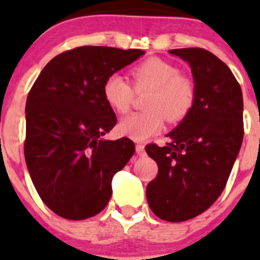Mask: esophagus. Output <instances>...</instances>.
Instances as JSON below:
<instances>
[{
    "instance_id": "1",
    "label": "esophagus",
    "mask_w": 260,
    "mask_h": 260,
    "mask_svg": "<svg viewBox=\"0 0 260 260\" xmlns=\"http://www.w3.org/2000/svg\"><path fill=\"white\" fill-rule=\"evenodd\" d=\"M135 150H137L138 155H144V144L143 143H137V144H135Z\"/></svg>"
}]
</instances>
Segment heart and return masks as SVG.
Segmentation results:
<instances>
[{
    "label": "heart",
    "instance_id": "1",
    "mask_svg": "<svg viewBox=\"0 0 260 260\" xmlns=\"http://www.w3.org/2000/svg\"><path fill=\"white\" fill-rule=\"evenodd\" d=\"M130 82L118 74L110 75L103 86L107 104L118 114L126 113L135 92H150L146 99V112L128 114L118 123L119 134L134 141H144L169 122H180L189 116L197 102V86L180 69L165 59L152 57L141 62L130 71Z\"/></svg>",
    "mask_w": 260,
    "mask_h": 260
}]
</instances>
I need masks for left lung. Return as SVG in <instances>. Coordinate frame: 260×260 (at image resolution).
Returning <instances> with one entry per match:
<instances>
[{
	"instance_id": "1",
	"label": "left lung",
	"mask_w": 260,
	"mask_h": 260,
	"mask_svg": "<svg viewBox=\"0 0 260 260\" xmlns=\"http://www.w3.org/2000/svg\"><path fill=\"white\" fill-rule=\"evenodd\" d=\"M169 53L189 62L197 102L164 147L146 146L158 167L146 197L157 217L180 222L208 210L226 186L243 139V100L233 73L215 54L203 48Z\"/></svg>"
}]
</instances>
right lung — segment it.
Instances as JSON below:
<instances>
[{
  "instance_id": "1",
  "label": "right lung",
  "mask_w": 260,
  "mask_h": 260,
  "mask_svg": "<svg viewBox=\"0 0 260 260\" xmlns=\"http://www.w3.org/2000/svg\"><path fill=\"white\" fill-rule=\"evenodd\" d=\"M143 54L141 49L74 48L50 59L29 89L26 164L41 201L63 219H88L104 210L112 177L134 155L128 138L102 139L117 123L103 86Z\"/></svg>"
}]
</instances>
